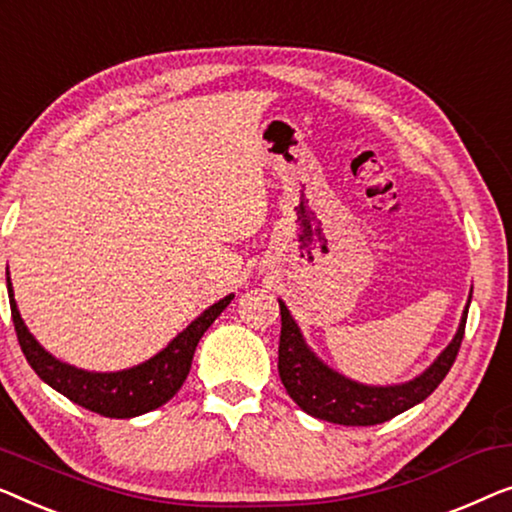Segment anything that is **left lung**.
<instances>
[{
  "label": "left lung",
  "mask_w": 512,
  "mask_h": 512,
  "mask_svg": "<svg viewBox=\"0 0 512 512\" xmlns=\"http://www.w3.org/2000/svg\"><path fill=\"white\" fill-rule=\"evenodd\" d=\"M473 292V290H471ZM280 304V343H278V373L287 394L304 413L345 427H371L392 420L394 415L417 406L424 401L455 364L459 345L464 338L469 301L462 313L457 334L448 348L436 357V362L422 371L420 376L401 385H364L329 369L315 352L308 348L297 322L283 301Z\"/></svg>",
  "instance_id": "obj_1"
}]
</instances>
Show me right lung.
<instances>
[{"label":"right lung","instance_id":"add662e5","mask_svg":"<svg viewBox=\"0 0 512 512\" xmlns=\"http://www.w3.org/2000/svg\"><path fill=\"white\" fill-rule=\"evenodd\" d=\"M6 285H9L11 318L18 334V343L34 373L69 401L92 410V413L118 417V420L150 413V410L160 408L162 403H167L181 390L187 373H190L199 338L204 336V331L213 325L215 318L234 299V294H229L218 304L208 306L197 320H192L167 348L150 357L148 362L125 371L95 373L64 364L50 355L48 350H43L41 343L30 334V329L20 318L16 299H13L11 278H6Z\"/></svg>","mask_w":512,"mask_h":512}]
</instances>
